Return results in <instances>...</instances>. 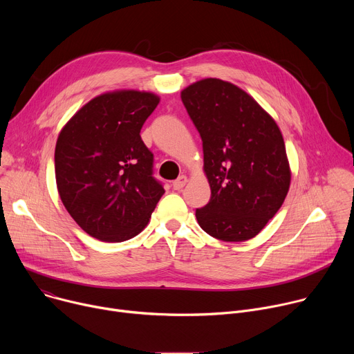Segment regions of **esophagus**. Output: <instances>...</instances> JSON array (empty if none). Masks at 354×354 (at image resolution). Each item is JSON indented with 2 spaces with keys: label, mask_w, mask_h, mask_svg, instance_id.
Here are the masks:
<instances>
[{
  "label": "esophagus",
  "mask_w": 354,
  "mask_h": 354,
  "mask_svg": "<svg viewBox=\"0 0 354 354\" xmlns=\"http://www.w3.org/2000/svg\"><path fill=\"white\" fill-rule=\"evenodd\" d=\"M186 182H187V178H186L185 175H180L176 180L172 182V187H174L175 190H180V189L186 185Z\"/></svg>",
  "instance_id": "obj_1"
}]
</instances>
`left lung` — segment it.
<instances>
[{
	"mask_svg": "<svg viewBox=\"0 0 354 354\" xmlns=\"http://www.w3.org/2000/svg\"><path fill=\"white\" fill-rule=\"evenodd\" d=\"M203 141L212 197L196 210L209 235L241 242L257 236L281 207L291 171L274 119L239 86L205 78L180 92Z\"/></svg>",
	"mask_w": 354,
	"mask_h": 354,
	"instance_id": "left-lung-1",
	"label": "left lung"
}]
</instances>
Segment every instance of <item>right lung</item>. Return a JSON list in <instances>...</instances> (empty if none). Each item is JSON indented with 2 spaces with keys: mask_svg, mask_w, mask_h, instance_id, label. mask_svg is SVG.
<instances>
[{
  "mask_svg": "<svg viewBox=\"0 0 354 354\" xmlns=\"http://www.w3.org/2000/svg\"><path fill=\"white\" fill-rule=\"evenodd\" d=\"M158 104L160 96L145 91L100 93L59 134L60 198L74 221L99 241L122 242L140 234L165 193L153 176L154 156L140 136Z\"/></svg>",
  "mask_w": 354,
  "mask_h": 354,
  "instance_id": "add662e5",
  "label": "right lung"
}]
</instances>
